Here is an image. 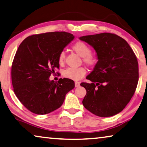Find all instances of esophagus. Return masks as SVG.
Returning a JSON list of instances; mask_svg holds the SVG:
<instances>
[{
  "mask_svg": "<svg viewBox=\"0 0 147 147\" xmlns=\"http://www.w3.org/2000/svg\"><path fill=\"white\" fill-rule=\"evenodd\" d=\"M79 86H80V83H79V82H78V81L75 82V86L76 87H79Z\"/></svg>",
  "mask_w": 147,
  "mask_h": 147,
  "instance_id": "34e87169",
  "label": "esophagus"
}]
</instances>
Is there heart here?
Returning a JSON list of instances; mask_svg holds the SVG:
<instances>
[{
	"instance_id": "heart-1",
	"label": "heart",
	"mask_w": 147,
	"mask_h": 147,
	"mask_svg": "<svg viewBox=\"0 0 147 147\" xmlns=\"http://www.w3.org/2000/svg\"><path fill=\"white\" fill-rule=\"evenodd\" d=\"M72 49L77 54L83 58V61L89 66H94L96 64L97 60L94 56L91 55L92 51L90 48L83 42H76L72 46ZM65 58V53L64 51L60 53L58 57L59 64H63ZM86 74V70L84 68H68L64 69L63 76L67 79L74 81H78L83 78Z\"/></svg>"
}]
</instances>
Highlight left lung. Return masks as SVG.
Segmentation results:
<instances>
[{
    "label": "left lung",
    "instance_id": "8db88e82",
    "mask_svg": "<svg viewBox=\"0 0 147 147\" xmlns=\"http://www.w3.org/2000/svg\"><path fill=\"white\" fill-rule=\"evenodd\" d=\"M96 52L97 62L82 83L86 90L83 100L85 109L99 117L113 116L129 102L138 85V63L132 49L125 39L110 33L82 36Z\"/></svg>",
    "mask_w": 147,
    "mask_h": 147
}]
</instances>
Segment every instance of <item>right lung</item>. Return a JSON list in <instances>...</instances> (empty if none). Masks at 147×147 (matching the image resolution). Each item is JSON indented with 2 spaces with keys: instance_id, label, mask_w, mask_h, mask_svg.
Returning <instances> with one entry per match:
<instances>
[{
  "instance_id": "obj_1",
  "label": "right lung",
  "mask_w": 147,
  "mask_h": 147,
  "mask_svg": "<svg viewBox=\"0 0 147 147\" xmlns=\"http://www.w3.org/2000/svg\"><path fill=\"white\" fill-rule=\"evenodd\" d=\"M74 38L68 32H49L29 36L19 45L12 64V84L17 98L30 111L38 115L54 111L74 88L71 79L50 80L59 68V54Z\"/></svg>"
}]
</instances>
